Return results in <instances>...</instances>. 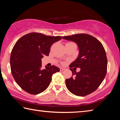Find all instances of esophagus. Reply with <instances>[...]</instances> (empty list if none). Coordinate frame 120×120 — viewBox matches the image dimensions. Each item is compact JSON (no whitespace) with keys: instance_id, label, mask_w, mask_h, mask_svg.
<instances>
[{"instance_id":"obj_1","label":"esophagus","mask_w":120,"mask_h":120,"mask_svg":"<svg viewBox=\"0 0 120 120\" xmlns=\"http://www.w3.org/2000/svg\"><path fill=\"white\" fill-rule=\"evenodd\" d=\"M64 69L63 68H60V71H64Z\"/></svg>"}]
</instances>
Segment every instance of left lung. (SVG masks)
<instances>
[{"instance_id": "8db88e82", "label": "left lung", "mask_w": 120, "mask_h": 120, "mask_svg": "<svg viewBox=\"0 0 120 120\" xmlns=\"http://www.w3.org/2000/svg\"><path fill=\"white\" fill-rule=\"evenodd\" d=\"M78 45V56L69 67L80 68L79 72H72V77L66 80L67 88L76 96H85L94 92L104 80L107 72L106 52L100 42L92 35L77 34L62 36Z\"/></svg>"}]
</instances>
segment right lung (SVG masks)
<instances>
[{
  "label": "right lung",
  "instance_id": "obj_1",
  "mask_svg": "<svg viewBox=\"0 0 120 120\" xmlns=\"http://www.w3.org/2000/svg\"><path fill=\"white\" fill-rule=\"evenodd\" d=\"M61 39L59 36L31 33L16 42L10 58L11 71L16 83L25 92L33 95L43 92L49 86L52 75L59 71L55 66L42 69L41 59L48 56L52 44Z\"/></svg>",
  "mask_w": 120,
  "mask_h": 120
}]
</instances>
